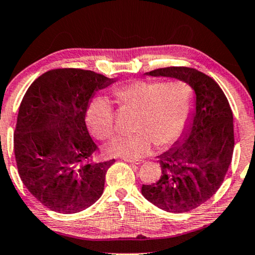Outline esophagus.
<instances>
[{"instance_id": "esophagus-1", "label": "esophagus", "mask_w": 255, "mask_h": 255, "mask_svg": "<svg viewBox=\"0 0 255 255\" xmlns=\"http://www.w3.org/2000/svg\"><path fill=\"white\" fill-rule=\"evenodd\" d=\"M123 160H125V162H128V163H134V164H141V163H143L142 159H139V158H131V157H123Z\"/></svg>"}]
</instances>
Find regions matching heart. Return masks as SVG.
Listing matches in <instances>:
<instances>
[{
	"label": "heart",
	"instance_id": "heart-1",
	"mask_svg": "<svg viewBox=\"0 0 255 255\" xmlns=\"http://www.w3.org/2000/svg\"><path fill=\"white\" fill-rule=\"evenodd\" d=\"M121 104L139 109L135 133L113 141V154L138 157L152 144L165 148L173 144L185 131L193 108V90L183 82L139 80L114 90ZM90 130L98 139L111 138L114 132V112L105 98L93 100L87 113Z\"/></svg>",
	"mask_w": 255,
	"mask_h": 255
}]
</instances>
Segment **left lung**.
Wrapping results in <instances>:
<instances>
[{
  "instance_id": "left-lung-1",
  "label": "left lung",
  "mask_w": 255,
  "mask_h": 255,
  "mask_svg": "<svg viewBox=\"0 0 255 255\" xmlns=\"http://www.w3.org/2000/svg\"><path fill=\"white\" fill-rule=\"evenodd\" d=\"M146 75L178 78L195 91V111L189 125L171 149L158 156L159 180L141 188L143 197L159 209L188 212L217 193L232 163V108L217 82L195 68H158Z\"/></svg>"
}]
</instances>
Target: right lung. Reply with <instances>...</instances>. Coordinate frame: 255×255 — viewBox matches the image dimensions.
Listing matches in <instances>:
<instances>
[{
  "instance_id": "right-lung-1",
  "label": "right lung",
  "mask_w": 255,
  "mask_h": 255,
  "mask_svg": "<svg viewBox=\"0 0 255 255\" xmlns=\"http://www.w3.org/2000/svg\"><path fill=\"white\" fill-rule=\"evenodd\" d=\"M114 82L92 70L58 68L37 77L22 98L13 134L18 173L51 211L81 212L103 195L115 159H93L99 148L85 115L95 92Z\"/></svg>"
}]
</instances>
